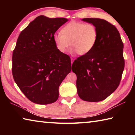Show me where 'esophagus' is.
<instances>
[{
    "instance_id": "34e87169",
    "label": "esophagus",
    "mask_w": 135,
    "mask_h": 135,
    "mask_svg": "<svg viewBox=\"0 0 135 135\" xmlns=\"http://www.w3.org/2000/svg\"><path fill=\"white\" fill-rule=\"evenodd\" d=\"M74 59H73V58H71V64L73 63V62H74Z\"/></svg>"
}]
</instances>
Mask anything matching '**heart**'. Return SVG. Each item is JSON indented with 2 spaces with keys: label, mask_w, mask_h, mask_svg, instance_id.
<instances>
[{
  "label": "heart",
  "mask_w": 135,
  "mask_h": 135,
  "mask_svg": "<svg viewBox=\"0 0 135 135\" xmlns=\"http://www.w3.org/2000/svg\"><path fill=\"white\" fill-rule=\"evenodd\" d=\"M98 38V31L95 25L71 21L64 25L60 34L55 35L53 39L56 48L61 53H64L70 45L71 53L85 55L94 48Z\"/></svg>",
  "instance_id": "heart-1"
}]
</instances>
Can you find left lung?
<instances>
[{
  "mask_svg": "<svg viewBox=\"0 0 135 135\" xmlns=\"http://www.w3.org/2000/svg\"><path fill=\"white\" fill-rule=\"evenodd\" d=\"M82 21L95 25L98 38L92 51L72 65L77 93L85 101H101L119 86L124 68L123 43L117 28L106 20L86 18Z\"/></svg>",
  "mask_w": 135,
  "mask_h": 135,
  "instance_id": "8db88e82",
  "label": "left lung"
}]
</instances>
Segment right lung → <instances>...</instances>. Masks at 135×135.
I'll return each mask as SVG.
<instances>
[{
    "mask_svg": "<svg viewBox=\"0 0 135 135\" xmlns=\"http://www.w3.org/2000/svg\"><path fill=\"white\" fill-rule=\"evenodd\" d=\"M67 18H36L20 34L12 54L13 79L34 103H54L59 87L71 70L70 56L61 53L54 42L55 33Z\"/></svg>",
    "mask_w": 135,
    "mask_h": 135,
    "instance_id": "obj_1",
    "label": "right lung"
}]
</instances>
